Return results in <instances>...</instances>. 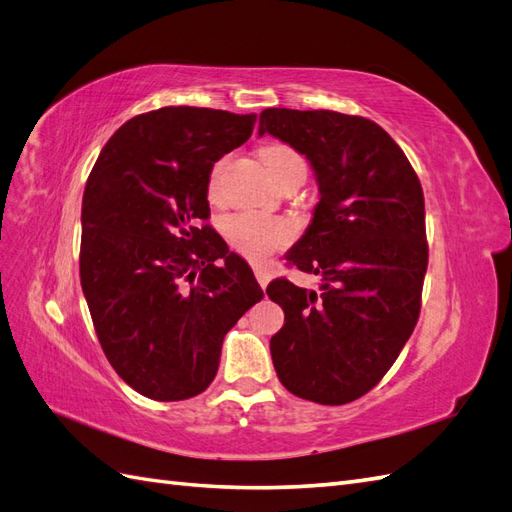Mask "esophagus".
I'll return each mask as SVG.
<instances>
[{
    "label": "esophagus",
    "instance_id": "obj_1",
    "mask_svg": "<svg viewBox=\"0 0 512 512\" xmlns=\"http://www.w3.org/2000/svg\"><path fill=\"white\" fill-rule=\"evenodd\" d=\"M254 273H256V280H258V284H260L262 288H267V284H269V280H271V273H269V269H267V267H260V265H256V267H254Z\"/></svg>",
    "mask_w": 512,
    "mask_h": 512
}]
</instances>
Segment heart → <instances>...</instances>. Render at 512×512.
<instances>
[{"label":"heart","instance_id":"heart-1","mask_svg":"<svg viewBox=\"0 0 512 512\" xmlns=\"http://www.w3.org/2000/svg\"><path fill=\"white\" fill-rule=\"evenodd\" d=\"M260 160L267 166L273 179L288 173L292 168L305 170L303 158L288 145L262 147ZM218 175L220 166H215L211 175V192L215 190V183H218ZM226 235L239 254L250 258L252 262H265L271 254L282 250V247L292 239V226L284 220H275L256 211H243L228 218Z\"/></svg>","mask_w":512,"mask_h":512}]
</instances>
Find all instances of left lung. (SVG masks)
Returning <instances> with one entry per match:
<instances>
[{
	"instance_id": "left-lung-1",
	"label": "left lung",
	"mask_w": 512,
	"mask_h": 512,
	"mask_svg": "<svg viewBox=\"0 0 512 512\" xmlns=\"http://www.w3.org/2000/svg\"><path fill=\"white\" fill-rule=\"evenodd\" d=\"M265 134L305 156L320 196L286 254L322 277L320 290L288 280L267 288L284 309L273 367L292 395L342 406L374 389L416 327L427 271L423 188L406 153L365 117L267 108Z\"/></svg>"
}]
</instances>
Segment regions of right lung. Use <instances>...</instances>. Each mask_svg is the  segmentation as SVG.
I'll return each instance as SVG.
<instances>
[{
    "label": "right lung",
    "instance_id": "right-lung-1",
    "mask_svg": "<svg viewBox=\"0 0 512 512\" xmlns=\"http://www.w3.org/2000/svg\"><path fill=\"white\" fill-rule=\"evenodd\" d=\"M256 115L164 106L108 138L83 194L81 286L108 363L136 393L179 401L218 374L224 335L262 299L209 224V179Z\"/></svg>",
    "mask_w": 512,
    "mask_h": 512
}]
</instances>
